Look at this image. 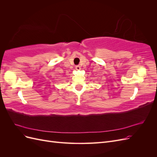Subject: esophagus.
I'll return each instance as SVG.
<instances>
[{"instance_id":"obj_1","label":"esophagus","mask_w":157,"mask_h":157,"mask_svg":"<svg viewBox=\"0 0 157 157\" xmlns=\"http://www.w3.org/2000/svg\"><path fill=\"white\" fill-rule=\"evenodd\" d=\"M75 69L77 70H80V65H76Z\"/></svg>"}]
</instances>
